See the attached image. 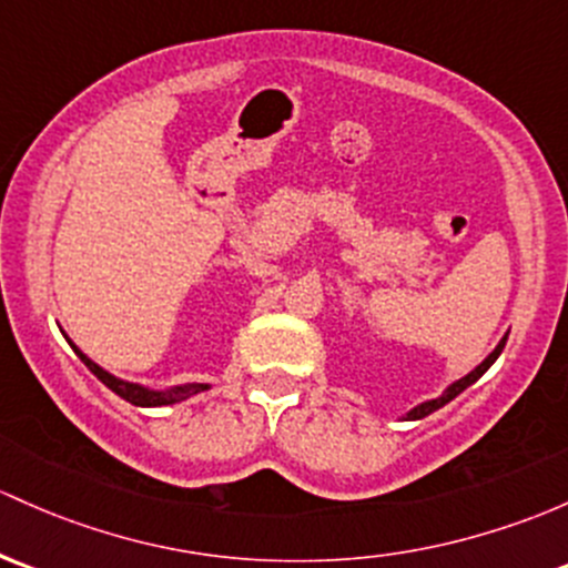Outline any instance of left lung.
I'll list each match as a JSON object with an SVG mask.
<instances>
[{"instance_id":"8db88e82","label":"left lung","mask_w":568,"mask_h":568,"mask_svg":"<svg viewBox=\"0 0 568 568\" xmlns=\"http://www.w3.org/2000/svg\"><path fill=\"white\" fill-rule=\"evenodd\" d=\"M506 337H509V334H504V339H500V343H498V345H495V351H493V354H489V356H487V359L479 364V367H474V369H470V373H468V375H463V378H459V381H455V384H449V386H446V389H444V394H440V397L425 399V403L414 405V408H410V410H408V414H405V416H403V419H408V422H416V419H425V416H429V414H433V410L444 408V405H446V403H452V399H455L459 392H465V389H468V386H470V384H476V381H479V378H481V375H485V373H487V369H489V367H493V364H495V359H498V356H500V351H504V345H506Z\"/></svg>"}]
</instances>
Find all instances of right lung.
I'll return each mask as SVG.
<instances>
[{"label":"right lung","mask_w":568,"mask_h":568,"mask_svg":"<svg viewBox=\"0 0 568 568\" xmlns=\"http://www.w3.org/2000/svg\"><path fill=\"white\" fill-rule=\"evenodd\" d=\"M64 337H68V334H64ZM68 343H70V348L75 351V356H79V359L87 364V367L92 369V373L98 375V378L103 381V384L109 386L113 394H119V397L128 399V403L139 405V408H160V405H174V403H182V399L193 397V394L212 389L209 384H179V386H169V389H149V386H143V384H133V381L116 378V375L109 373V369L100 367L98 362L89 359V356L83 354V351L70 337H68Z\"/></svg>","instance_id":"1"}]
</instances>
